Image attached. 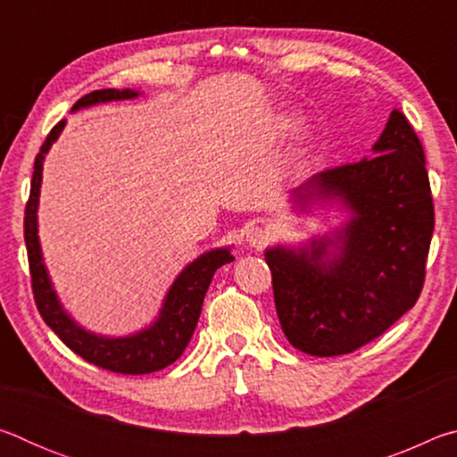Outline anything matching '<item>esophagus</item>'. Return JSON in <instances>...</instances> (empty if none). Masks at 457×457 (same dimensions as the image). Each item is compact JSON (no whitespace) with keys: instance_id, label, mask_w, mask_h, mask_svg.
I'll list each match as a JSON object with an SVG mask.
<instances>
[{"instance_id":"1","label":"esophagus","mask_w":457,"mask_h":457,"mask_svg":"<svg viewBox=\"0 0 457 457\" xmlns=\"http://www.w3.org/2000/svg\"><path fill=\"white\" fill-rule=\"evenodd\" d=\"M268 239H270L268 229L260 228V226H252L245 231V242H247V245L253 247V250H262V247L268 244Z\"/></svg>"}]
</instances>
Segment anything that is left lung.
Segmentation results:
<instances>
[{
	"label": "left lung",
	"mask_w": 457,
	"mask_h": 457,
	"mask_svg": "<svg viewBox=\"0 0 457 457\" xmlns=\"http://www.w3.org/2000/svg\"><path fill=\"white\" fill-rule=\"evenodd\" d=\"M375 154L312 175L294 191L343 197L353 220L338 236L340 256L322 262L330 242L312 252H266L276 312L288 343L312 357L361 349L413 308L423 290L433 234V199L420 137L393 111Z\"/></svg>",
	"instance_id": "1"
}]
</instances>
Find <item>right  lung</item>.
I'll return each mask as SVG.
<instances>
[{
  "mask_svg": "<svg viewBox=\"0 0 457 457\" xmlns=\"http://www.w3.org/2000/svg\"><path fill=\"white\" fill-rule=\"evenodd\" d=\"M137 96L135 90H95L82 96L74 108L90 106L96 103H108V100H122ZM72 108V111H74ZM66 120H60L50 130L48 138L42 145L40 153L36 154L32 187H29V199L26 204L24 218V239L28 247V264L29 276H32V292L37 311H40L44 322L56 332L58 338L68 349L79 354L87 362H92L100 369L111 370L120 375H146L154 373L171 365L181 357L185 346L189 345L193 330L197 327L201 306H204L205 292L210 288L215 270L223 264L234 262L228 250H213L197 258L193 264L183 270L177 278L171 290L167 294L165 306L161 311L159 320L151 328L138 332L135 337L127 338H100L82 330L80 327L68 319V314L58 304L56 294L46 274L40 242H37L36 228V212H37V195H40L42 183V161L44 153L56 141L60 130L64 129Z\"/></svg>",
  "mask_w": 457,
  "mask_h": 457,
  "instance_id": "right-lung-1",
  "label": "right lung"
}]
</instances>
